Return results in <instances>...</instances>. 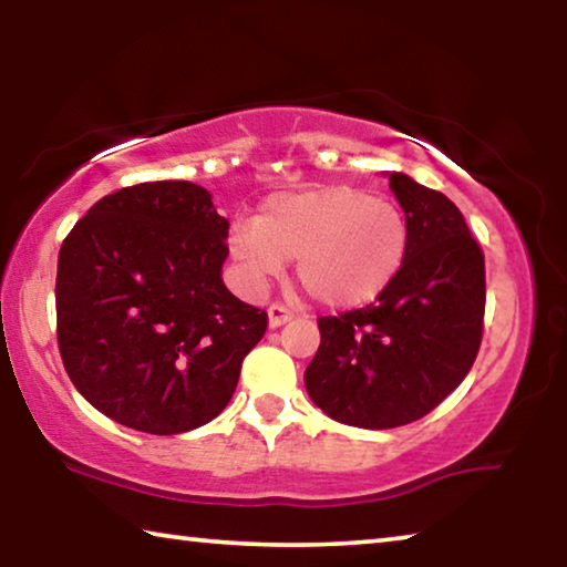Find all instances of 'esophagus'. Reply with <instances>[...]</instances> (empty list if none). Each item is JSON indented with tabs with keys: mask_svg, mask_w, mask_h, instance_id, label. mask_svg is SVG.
<instances>
[{
	"mask_svg": "<svg viewBox=\"0 0 567 567\" xmlns=\"http://www.w3.org/2000/svg\"><path fill=\"white\" fill-rule=\"evenodd\" d=\"M292 318H295V312L287 310V307H282V305H272L270 310H267V324H270L272 330L282 328V324L290 322Z\"/></svg>",
	"mask_w": 567,
	"mask_h": 567,
	"instance_id": "esophagus-1",
	"label": "esophagus"
}]
</instances>
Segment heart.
I'll return each mask as SVG.
<instances>
[{
  "mask_svg": "<svg viewBox=\"0 0 567 567\" xmlns=\"http://www.w3.org/2000/svg\"><path fill=\"white\" fill-rule=\"evenodd\" d=\"M229 255L252 285L297 257V280L324 307H360L388 290L408 255V223L390 199L358 187L280 192L257 223L237 225Z\"/></svg>",
  "mask_w": 567,
  "mask_h": 567,
  "instance_id": "1",
  "label": "heart"
}]
</instances>
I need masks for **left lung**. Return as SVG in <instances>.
Here are the masks:
<instances>
[{
    "mask_svg": "<svg viewBox=\"0 0 567 567\" xmlns=\"http://www.w3.org/2000/svg\"><path fill=\"white\" fill-rule=\"evenodd\" d=\"M408 223V255L362 310L320 318L307 395L344 425L388 430L435 410L473 368L483 338L485 260L443 192L385 172Z\"/></svg>",
    "mask_w": 567,
    "mask_h": 567,
    "instance_id": "1",
    "label": "left lung"
}]
</instances>
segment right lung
Wrapping results in <instances>:
<instances>
[{"instance_id": "right-lung-1", "label": "right lung", "mask_w": 567, "mask_h": 567, "mask_svg": "<svg viewBox=\"0 0 567 567\" xmlns=\"http://www.w3.org/2000/svg\"><path fill=\"white\" fill-rule=\"evenodd\" d=\"M229 223L185 179L102 197L56 262V340L80 395L150 435L203 427L227 408L267 312L227 290Z\"/></svg>"}]
</instances>
